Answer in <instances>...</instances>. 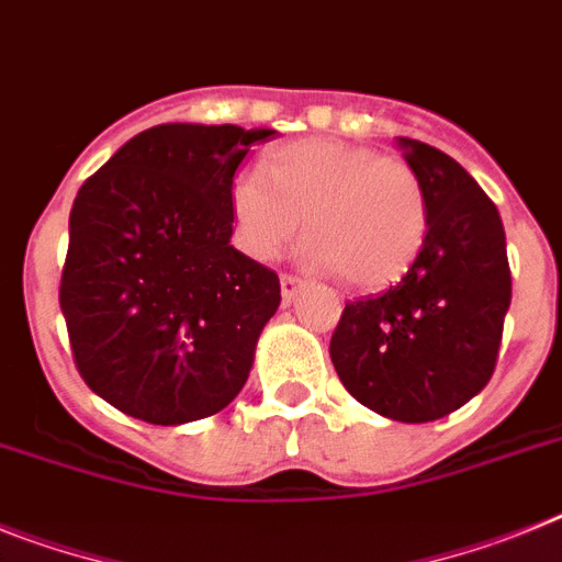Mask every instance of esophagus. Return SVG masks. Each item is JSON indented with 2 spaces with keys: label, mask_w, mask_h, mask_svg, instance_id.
<instances>
[{
  "label": "esophagus",
  "mask_w": 562,
  "mask_h": 562,
  "mask_svg": "<svg viewBox=\"0 0 562 562\" xmlns=\"http://www.w3.org/2000/svg\"><path fill=\"white\" fill-rule=\"evenodd\" d=\"M280 289H282V300H285V303H291V300L296 296V291L303 289V280H300V277H294V273H282Z\"/></svg>",
  "instance_id": "1"
}]
</instances>
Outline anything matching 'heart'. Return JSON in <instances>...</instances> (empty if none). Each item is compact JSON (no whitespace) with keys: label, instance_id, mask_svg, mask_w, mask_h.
<instances>
[{"label":"heart","instance_id":"b5f03b06","mask_svg":"<svg viewBox=\"0 0 562 562\" xmlns=\"http://www.w3.org/2000/svg\"><path fill=\"white\" fill-rule=\"evenodd\" d=\"M266 179L234 177L228 191L234 239L248 257L273 259L305 216L303 259L342 271L360 291L400 282L428 237L426 186L412 165L342 139H300L268 157Z\"/></svg>","mask_w":562,"mask_h":562}]
</instances>
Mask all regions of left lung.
I'll return each mask as SVG.
<instances>
[{
	"label": "left lung",
	"mask_w": 562,
	"mask_h": 562,
	"mask_svg": "<svg viewBox=\"0 0 562 562\" xmlns=\"http://www.w3.org/2000/svg\"><path fill=\"white\" fill-rule=\"evenodd\" d=\"M428 196L412 271L346 303L331 362L353 400L397 423H431L485 389L512 303L506 231L483 188L449 154L400 136Z\"/></svg>",
	"instance_id": "left-lung-1"
}]
</instances>
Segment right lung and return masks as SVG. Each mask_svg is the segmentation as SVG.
Listing matches in <instances>:
<instances>
[{
  "instance_id": "add662e5",
  "label": "right lung",
  "mask_w": 562,
  "mask_h": 562,
  "mask_svg": "<svg viewBox=\"0 0 562 562\" xmlns=\"http://www.w3.org/2000/svg\"><path fill=\"white\" fill-rule=\"evenodd\" d=\"M273 134L168 122L79 188L59 305L77 371L122 414L182 426L243 391L280 277L231 245L228 191Z\"/></svg>"
}]
</instances>
